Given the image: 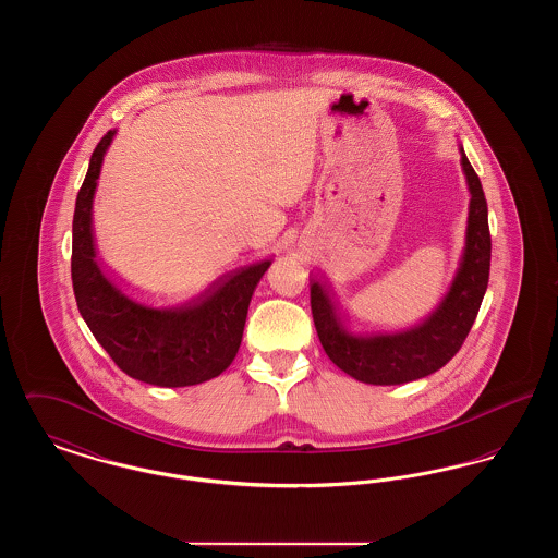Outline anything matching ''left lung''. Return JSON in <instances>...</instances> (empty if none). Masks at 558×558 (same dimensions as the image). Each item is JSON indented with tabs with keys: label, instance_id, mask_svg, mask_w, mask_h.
<instances>
[{
	"label": "left lung",
	"instance_id": "obj_1",
	"mask_svg": "<svg viewBox=\"0 0 558 558\" xmlns=\"http://www.w3.org/2000/svg\"><path fill=\"white\" fill-rule=\"evenodd\" d=\"M471 192L466 244L450 291L421 324L391 335L349 332L319 282H312V316L326 355L349 376L368 385H401L444 368L469 337L489 280L492 236L487 201L473 165L460 146Z\"/></svg>",
	"mask_w": 558,
	"mask_h": 558
}]
</instances>
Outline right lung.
I'll use <instances>...</instances> for the list:
<instances>
[{"instance_id":"right-lung-1","label":"right lung","mask_w":558,"mask_h":558,"mask_svg":"<svg viewBox=\"0 0 558 558\" xmlns=\"http://www.w3.org/2000/svg\"><path fill=\"white\" fill-rule=\"evenodd\" d=\"M114 133L98 142L75 203L71 276L80 314L112 362L135 380L157 387L211 380L234 362L251 296L271 262L242 267L178 305L155 307L121 291L98 266L92 232L94 194Z\"/></svg>"}]
</instances>
